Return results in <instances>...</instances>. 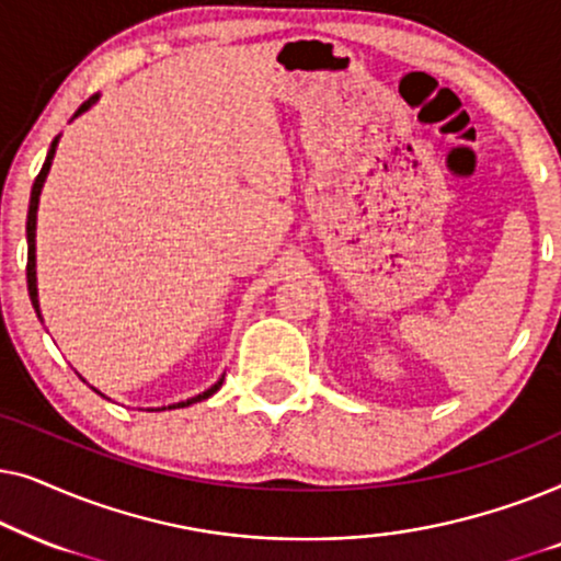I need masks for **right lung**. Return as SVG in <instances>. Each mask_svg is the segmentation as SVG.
<instances>
[{"label": "right lung", "mask_w": 561, "mask_h": 561, "mask_svg": "<svg viewBox=\"0 0 561 561\" xmlns=\"http://www.w3.org/2000/svg\"><path fill=\"white\" fill-rule=\"evenodd\" d=\"M96 99H99V94H94L91 99H87V102H83V104L79 106V110H76L73 117H79V114H83L87 110H91V106L96 104ZM58 140H60V135L56 137V140L50 142L48 158H45V163H43V168H41V173H37V179H35V183H33V191H30V209H27V294H30V301H33V309H35V313H37V319H41V301H37V275H35V227H37V202H41V191H43V183H45V179H48V171H50L53 156H56ZM221 380H225V378H219L217 382H214V386H211L209 390H204V393H198V396H194V398H188V401H181V403L168 405V409H183V405H191V403L204 401V398H209V396L217 393V390L221 388ZM94 390H96V388H94ZM96 393H99V390H96ZM99 396H102V393H99ZM148 411H165V405H163V409H148Z\"/></svg>", "instance_id": "obj_1"}]
</instances>
